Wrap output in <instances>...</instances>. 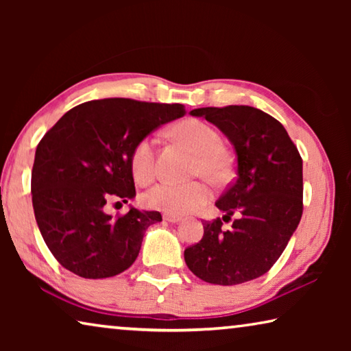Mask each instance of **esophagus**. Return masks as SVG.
I'll return each mask as SVG.
<instances>
[{
	"label": "esophagus",
	"mask_w": 351,
	"mask_h": 351,
	"mask_svg": "<svg viewBox=\"0 0 351 351\" xmlns=\"http://www.w3.org/2000/svg\"><path fill=\"white\" fill-rule=\"evenodd\" d=\"M164 221H167V223H180L181 218L180 217H175V215H164Z\"/></svg>",
	"instance_id": "obj_1"
}]
</instances>
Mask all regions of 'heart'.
I'll list each match as a JSON object with an SVG mask.
<instances>
[{
    "label": "heart",
    "mask_w": 351,
    "mask_h": 351,
    "mask_svg": "<svg viewBox=\"0 0 351 351\" xmlns=\"http://www.w3.org/2000/svg\"><path fill=\"white\" fill-rule=\"evenodd\" d=\"M171 134L197 153L193 173L206 176L213 184H224L230 176V161L223 150V139L215 128L198 119H187L171 128ZM130 169L134 180L145 184L154 176V141L139 139L130 152ZM210 187L203 181L189 184L159 182L147 190L144 204L148 209L171 215H186L203 207L210 199Z\"/></svg>",
    "instance_id": "heart-1"
}]
</instances>
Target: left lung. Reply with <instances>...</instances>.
<instances>
[{
	"instance_id": "left-lung-1",
	"label": "left lung",
	"mask_w": 351,
	"mask_h": 351,
	"mask_svg": "<svg viewBox=\"0 0 351 351\" xmlns=\"http://www.w3.org/2000/svg\"><path fill=\"white\" fill-rule=\"evenodd\" d=\"M232 142L237 178L217 201L221 218L204 221V235L184 251L189 269L213 285L245 283L268 272L287 247L304 212L302 158L280 122L247 105L190 111ZM237 215L233 228L222 221Z\"/></svg>"
}]
</instances>
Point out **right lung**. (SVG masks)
I'll return each mask as SVG.
<instances>
[{
	"label": "right lung",
	"instance_id": "add662e5",
	"mask_svg": "<svg viewBox=\"0 0 351 351\" xmlns=\"http://www.w3.org/2000/svg\"><path fill=\"white\" fill-rule=\"evenodd\" d=\"M186 114L180 104L133 99L74 106L41 138L32 167V204L41 237L63 268L83 278H106L138 258L159 212L132 207L112 218L108 199L128 203L136 189L130 152L162 123Z\"/></svg>",
	"mask_w": 351,
	"mask_h": 351
}]
</instances>
